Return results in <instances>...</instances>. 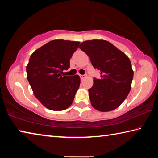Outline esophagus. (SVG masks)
Segmentation results:
<instances>
[{
	"label": "esophagus",
	"mask_w": 158,
	"mask_h": 158,
	"mask_svg": "<svg viewBox=\"0 0 158 158\" xmlns=\"http://www.w3.org/2000/svg\"><path fill=\"white\" fill-rule=\"evenodd\" d=\"M79 77H80V78H81V79L83 80L85 77V75H84V74H80Z\"/></svg>",
	"instance_id": "obj_1"
}]
</instances>
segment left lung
<instances>
[{"mask_svg": "<svg viewBox=\"0 0 158 158\" xmlns=\"http://www.w3.org/2000/svg\"><path fill=\"white\" fill-rule=\"evenodd\" d=\"M79 48L89 56L100 78H93L89 90L92 106L100 111H109L121 105L131 89L133 70L126 55L110 42L102 40L83 42Z\"/></svg>", "mask_w": 158, "mask_h": 158, "instance_id": "obj_1", "label": "left lung"}]
</instances>
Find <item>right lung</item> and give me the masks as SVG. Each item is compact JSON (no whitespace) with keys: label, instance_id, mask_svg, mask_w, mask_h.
I'll return each mask as SVG.
<instances>
[{"label":"right lung","instance_id":"obj_1","mask_svg":"<svg viewBox=\"0 0 158 158\" xmlns=\"http://www.w3.org/2000/svg\"><path fill=\"white\" fill-rule=\"evenodd\" d=\"M79 42L55 40L32 53L26 66L27 79L36 98L45 107L62 111L72 105L80 77L65 76Z\"/></svg>","mask_w":158,"mask_h":158}]
</instances>
